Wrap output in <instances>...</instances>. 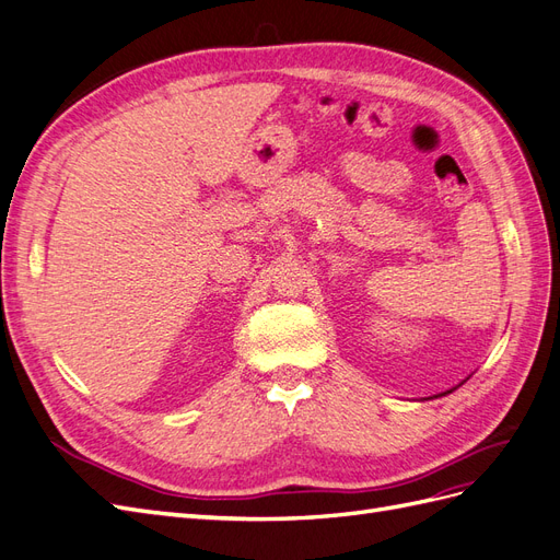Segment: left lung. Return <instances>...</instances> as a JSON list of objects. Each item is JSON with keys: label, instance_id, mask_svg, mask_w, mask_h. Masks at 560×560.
I'll list each match as a JSON object with an SVG mask.
<instances>
[{"label": "left lung", "instance_id": "left-lung-1", "mask_svg": "<svg viewBox=\"0 0 560 560\" xmlns=\"http://www.w3.org/2000/svg\"><path fill=\"white\" fill-rule=\"evenodd\" d=\"M448 393H453V389H448ZM448 393H444V395H448Z\"/></svg>", "mask_w": 560, "mask_h": 560}]
</instances>
